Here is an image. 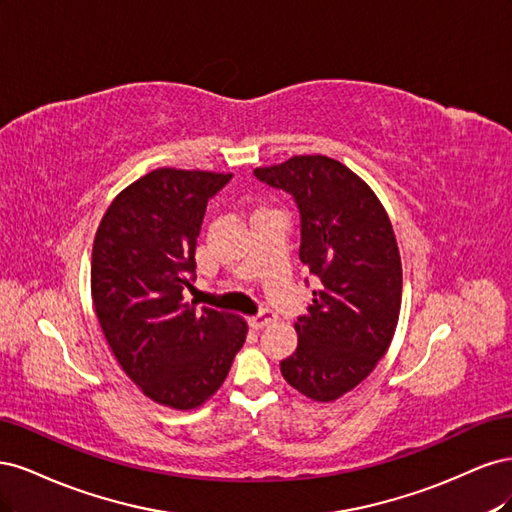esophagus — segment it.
<instances>
[{
    "label": "esophagus",
    "instance_id": "esophagus-1",
    "mask_svg": "<svg viewBox=\"0 0 512 512\" xmlns=\"http://www.w3.org/2000/svg\"><path fill=\"white\" fill-rule=\"evenodd\" d=\"M273 320H275V314L271 312V309H262L258 316L250 318V327L252 329H262V327H267V324H271Z\"/></svg>",
    "mask_w": 512,
    "mask_h": 512
}]
</instances>
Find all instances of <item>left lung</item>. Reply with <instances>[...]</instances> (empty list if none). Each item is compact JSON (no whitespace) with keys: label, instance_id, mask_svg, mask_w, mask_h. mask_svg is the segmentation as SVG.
I'll use <instances>...</instances> for the list:
<instances>
[{"label":"left lung","instance_id":"1","mask_svg":"<svg viewBox=\"0 0 512 512\" xmlns=\"http://www.w3.org/2000/svg\"><path fill=\"white\" fill-rule=\"evenodd\" d=\"M254 175L292 196L299 258L318 286L294 324L299 346L280 363L282 376L309 399L333 401L374 371L393 339L401 305L393 226L369 185L327 156H294Z\"/></svg>","mask_w":512,"mask_h":512}]
</instances>
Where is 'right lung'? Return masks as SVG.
Here are the masks:
<instances>
[{"mask_svg": "<svg viewBox=\"0 0 512 512\" xmlns=\"http://www.w3.org/2000/svg\"><path fill=\"white\" fill-rule=\"evenodd\" d=\"M230 179L158 168L113 200L96 232L91 294L106 342L147 397L177 410L205 404L245 342L243 318L183 301L207 203Z\"/></svg>", "mask_w": 512, "mask_h": 512, "instance_id": "obj_1", "label": "right lung"}]
</instances>
